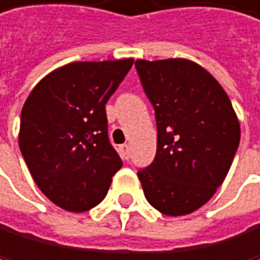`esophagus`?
Segmentation results:
<instances>
[{
  "instance_id": "obj_1",
  "label": "esophagus",
  "mask_w": 260,
  "mask_h": 260,
  "mask_svg": "<svg viewBox=\"0 0 260 260\" xmlns=\"http://www.w3.org/2000/svg\"><path fill=\"white\" fill-rule=\"evenodd\" d=\"M119 152H121V157H123L124 160H127L129 158V152H131V147H129L127 144H124V145H121V147H119Z\"/></svg>"
}]
</instances>
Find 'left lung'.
Instances as JSON below:
<instances>
[{
  "instance_id": "left-lung-1",
  "label": "left lung",
  "mask_w": 260,
  "mask_h": 260,
  "mask_svg": "<svg viewBox=\"0 0 260 260\" xmlns=\"http://www.w3.org/2000/svg\"><path fill=\"white\" fill-rule=\"evenodd\" d=\"M136 69L157 119V155L137 176L153 209L187 215L226 178L240 145V121L223 87L198 62L137 59Z\"/></svg>"
}]
</instances>
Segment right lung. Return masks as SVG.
<instances>
[{
	"label": "right lung",
	"mask_w": 260,
	"mask_h": 260,
	"mask_svg": "<svg viewBox=\"0 0 260 260\" xmlns=\"http://www.w3.org/2000/svg\"><path fill=\"white\" fill-rule=\"evenodd\" d=\"M134 59L76 61L34 87L20 113L19 149L35 184L68 212L105 199L123 167L108 139L105 105Z\"/></svg>",
	"instance_id": "right-lung-1"
}]
</instances>
